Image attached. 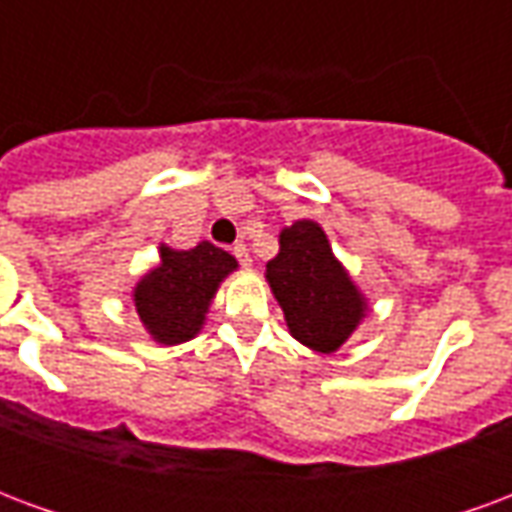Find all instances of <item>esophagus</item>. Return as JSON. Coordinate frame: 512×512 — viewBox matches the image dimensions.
I'll use <instances>...</instances> for the list:
<instances>
[{
  "mask_svg": "<svg viewBox=\"0 0 512 512\" xmlns=\"http://www.w3.org/2000/svg\"><path fill=\"white\" fill-rule=\"evenodd\" d=\"M233 255L238 257V263H241V266H249V263H252V257H249V249H246L244 244H235Z\"/></svg>",
  "mask_w": 512,
  "mask_h": 512,
  "instance_id": "34e87169",
  "label": "esophagus"
}]
</instances>
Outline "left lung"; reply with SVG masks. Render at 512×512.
<instances>
[{
  "instance_id": "left-lung-1",
  "label": "left lung",
  "mask_w": 512,
  "mask_h": 512,
  "mask_svg": "<svg viewBox=\"0 0 512 512\" xmlns=\"http://www.w3.org/2000/svg\"><path fill=\"white\" fill-rule=\"evenodd\" d=\"M266 279L285 312L290 334L318 354H332L354 334L367 304L332 255L321 224L301 219L279 235V255Z\"/></svg>"
}]
</instances>
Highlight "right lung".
<instances>
[{"mask_svg":"<svg viewBox=\"0 0 512 512\" xmlns=\"http://www.w3.org/2000/svg\"><path fill=\"white\" fill-rule=\"evenodd\" d=\"M235 268V257L208 241L189 252L161 246V263L134 288L139 321L156 343H186L202 329L213 293Z\"/></svg>","mask_w":512,"mask_h":512,"instance_id":"obj_1","label":"right lung"}]
</instances>
